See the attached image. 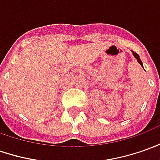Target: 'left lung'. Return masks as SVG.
<instances>
[{
	"mask_svg": "<svg viewBox=\"0 0 160 160\" xmlns=\"http://www.w3.org/2000/svg\"><path fill=\"white\" fill-rule=\"evenodd\" d=\"M131 52H132V54H133V56H134V57L136 58V59H137V60H138V63H139V64H140V65H141V66H143V63H142V61H141V59H140L139 55H138V53L134 52H133V51H131ZM143 68H144V67H143Z\"/></svg>",
	"mask_w": 160,
	"mask_h": 160,
	"instance_id": "left-lung-1",
	"label": "left lung"
}]
</instances>
